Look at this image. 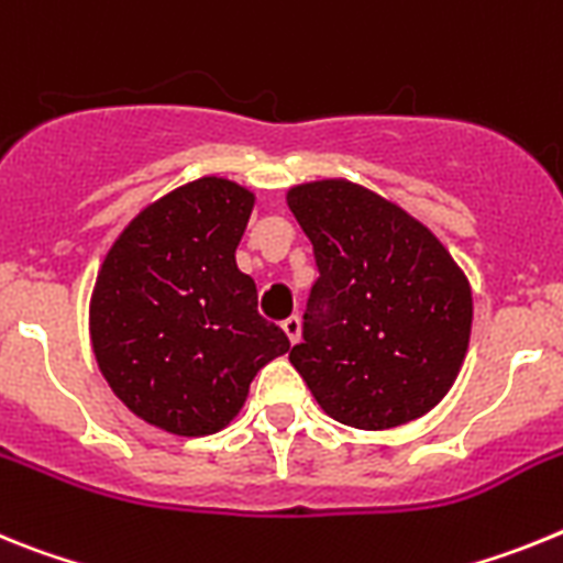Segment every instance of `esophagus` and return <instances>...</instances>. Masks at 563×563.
Segmentation results:
<instances>
[{
	"label": "esophagus",
	"mask_w": 563,
	"mask_h": 563,
	"mask_svg": "<svg viewBox=\"0 0 563 563\" xmlns=\"http://www.w3.org/2000/svg\"><path fill=\"white\" fill-rule=\"evenodd\" d=\"M283 331H286V336H288V342H291V345H295V342H300V334H302V322H300V317H288V320H283Z\"/></svg>",
	"instance_id": "34e87169"
}]
</instances>
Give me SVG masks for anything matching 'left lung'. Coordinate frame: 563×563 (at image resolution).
<instances>
[{
	"instance_id": "left-lung-1",
	"label": "left lung",
	"mask_w": 563,
	"mask_h": 563,
	"mask_svg": "<svg viewBox=\"0 0 563 563\" xmlns=\"http://www.w3.org/2000/svg\"><path fill=\"white\" fill-rule=\"evenodd\" d=\"M314 246L317 283L288 360L331 419L385 430L437 408L473 322L471 283L424 223L342 178L286 195Z\"/></svg>"
}]
</instances>
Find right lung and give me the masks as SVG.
<instances>
[{
  "label": "right lung",
  "mask_w": 563,
  "mask_h": 563,
  "mask_svg": "<svg viewBox=\"0 0 563 563\" xmlns=\"http://www.w3.org/2000/svg\"><path fill=\"white\" fill-rule=\"evenodd\" d=\"M252 207L246 187L214 175L173 189L119 234L92 288L101 374L135 417L175 437L227 428L254 374L291 349L234 263Z\"/></svg>",
  "instance_id": "add662e5"
}]
</instances>
